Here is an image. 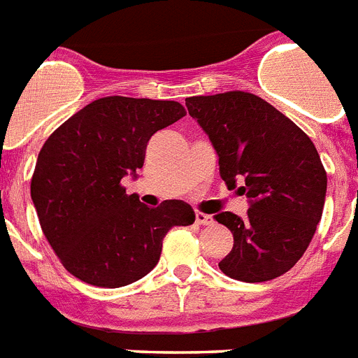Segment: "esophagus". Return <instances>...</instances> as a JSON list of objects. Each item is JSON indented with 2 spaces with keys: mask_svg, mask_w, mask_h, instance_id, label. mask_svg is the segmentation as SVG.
Instances as JSON below:
<instances>
[{
  "mask_svg": "<svg viewBox=\"0 0 358 358\" xmlns=\"http://www.w3.org/2000/svg\"><path fill=\"white\" fill-rule=\"evenodd\" d=\"M196 223L197 225L210 227V225H214V217L208 214H203V212H196Z\"/></svg>",
  "mask_w": 358,
  "mask_h": 358,
  "instance_id": "obj_1",
  "label": "esophagus"
}]
</instances>
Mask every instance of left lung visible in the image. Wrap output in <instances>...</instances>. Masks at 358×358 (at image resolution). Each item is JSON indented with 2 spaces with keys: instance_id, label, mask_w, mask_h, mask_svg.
<instances>
[{
  "instance_id": "left-lung-1",
  "label": "left lung",
  "mask_w": 358,
  "mask_h": 358,
  "mask_svg": "<svg viewBox=\"0 0 358 358\" xmlns=\"http://www.w3.org/2000/svg\"><path fill=\"white\" fill-rule=\"evenodd\" d=\"M186 108L214 144L229 188L250 201L247 217L221 212L234 236L220 262L229 278L268 282L285 274L311 243L324 210L327 176L317 148L296 124L252 93L190 96Z\"/></svg>"
}]
</instances>
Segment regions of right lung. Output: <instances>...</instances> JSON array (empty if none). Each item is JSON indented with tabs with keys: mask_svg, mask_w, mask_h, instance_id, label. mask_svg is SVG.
<instances>
[{
	"mask_svg": "<svg viewBox=\"0 0 358 358\" xmlns=\"http://www.w3.org/2000/svg\"><path fill=\"white\" fill-rule=\"evenodd\" d=\"M185 115L173 100L104 96L41 146L31 197L47 241L73 276L108 289L137 282L157 265L168 230L196 221L182 201L150 208L120 185L143 168L153 133Z\"/></svg>",
	"mask_w": 358,
	"mask_h": 358,
	"instance_id": "1",
	"label": "right lung"
}]
</instances>
